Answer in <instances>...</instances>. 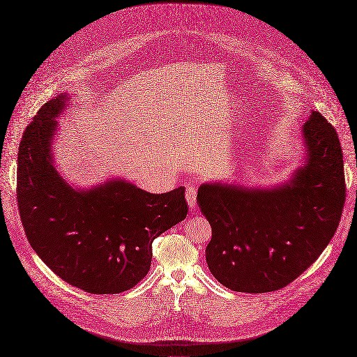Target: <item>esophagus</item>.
<instances>
[{
	"instance_id": "obj_1",
	"label": "esophagus",
	"mask_w": 357,
	"mask_h": 357,
	"mask_svg": "<svg viewBox=\"0 0 357 357\" xmlns=\"http://www.w3.org/2000/svg\"><path fill=\"white\" fill-rule=\"evenodd\" d=\"M196 196H197V189H196V184L192 181L189 183L188 189H185V199H188L190 209L196 208Z\"/></svg>"
}]
</instances>
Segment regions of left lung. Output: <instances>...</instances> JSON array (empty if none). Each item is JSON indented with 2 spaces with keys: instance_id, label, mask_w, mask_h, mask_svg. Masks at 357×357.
<instances>
[{
  "instance_id": "obj_1",
  "label": "left lung",
  "mask_w": 357,
  "mask_h": 357,
  "mask_svg": "<svg viewBox=\"0 0 357 357\" xmlns=\"http://www.w3.org/2000/svg\"><path fill=\"white\" fill-rule=\"evenodd\" d=\"M302 137L307 160L289 183L199 188L197 205L212 227L206 261L231 291L282 289L319 257L337 231L346 202L340 141L319 112L311 113Z\"/></svg>"
}]
</instances>
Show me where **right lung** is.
I'll return each mask as SVG.
<instances>
[{"instance_id":"1","label":"right lung","mask_w":357,"mask_h":357,"mask_svg":"<svg viewBox=\"0 0 357 357\" xmlns=\"http://www.w3.org/2000/svg\"><path fill=\"white\" fill-rule=\"evenodd\" d=\"M68 97L45 103L26 128L17 202L31 248L62 280L89 294H119L148 273L152 241L188 215L184 188L152 195L121 178L75 190L56 172L52 138Z\"/></svg>"}]
</instances>
